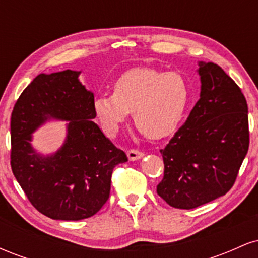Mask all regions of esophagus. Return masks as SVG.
I'll use <instances>...</instances> for the list:
<instances>
[{
    "label": "esophagus",
    "mask_w": 258,
    "mask_h": 258,
    "mask_svg": "<svg viewBox=\"0 0 258 258\" xmlns=\"http://www.w3.org/2000/svg\"><path fill=\"white\" fill-rule=\"evenodd\" d=\"M144 154L142 152H138V150H128L127 152V158H128L130 161H136V160L143 158Z\"/></svg>",
    "instance_id": "esophagus-1"
}]
</instances>
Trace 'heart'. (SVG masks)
<instances>
[{"label":"heart","instance_id":"b5f03b06","mask_svg":"<svg viewBox=\"0 0 258 258\" xmlns=\"http://www.w3.org/2000/svg\"><path fill=\"white\" fill-rule=\"evenodd\" d=\"M189 97V85L180 74L136 68L115 81L112 94L94 98L93 110L109 137L117 135L133 112L136 126L148 138L161 139L178 128Z\"/></svg>","mask_w":258,"mask_h":258}]
</instances>
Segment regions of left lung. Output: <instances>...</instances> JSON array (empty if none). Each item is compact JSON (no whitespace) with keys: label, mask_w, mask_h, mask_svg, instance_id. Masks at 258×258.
<instances>
[{"label":"left lung","mask_w":258,"mask_h":258,"mask_svg":"<svg viewBox=\"0 0 258 258\" xmlns=\"http://www.w3.org/2000/svg\"><path fill=\"white\" fill-rule=\"evenodd\" d=\"M200 98L165 149L156 191L170 206L195 209L232 188L248 150L247 103L215 63L199 61Z\"/></svg>","instance_id":"left-lung-1"}]
</instances>
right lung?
I'll list each match as a JSON object with an SVG mask.
<instances>
[{
	"instance_id": "add662e5",
	"label": "right lung",
	"mask_w": 258,
	"mask_h": 258,
	"mask_svg": "<svg viewBox=\"0 0 258 258\" xmlns=\"http://www.w3.org/2000/svg\"><path fill=\"white\" fill-rule=\"evenodd\" d=\"M81 72L40 74L23 91L11 117V166L37 211L57 221L96 215L109 199L114 167L127 161L93 122L94 94ZM67 121L57 152L44 156L32 147V133L47 120Z\"/></svg>"
}]
</instances>
